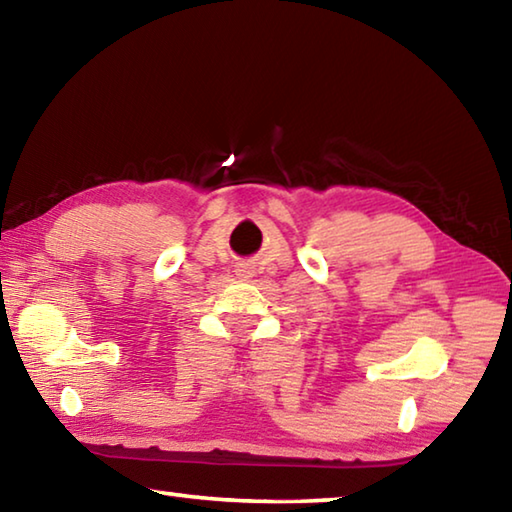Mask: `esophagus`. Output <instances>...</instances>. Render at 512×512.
I'll return each mask as SVG.
<instances>
[{
	"label": "esophagus",
	"instance_id": "esophagus-1",
	"mask_svg": "<svg viewBox=\"0 0 512 512\" xmlns=\"http://www.w3.org/2000/svg\"><path fill=\"white\" fill-rule=\"evenodd\" d=\"M237 275H239V277H250V268L241 264V266L237 268Z\"/></svg>",
	"mask_w": 512,
	"mask_h": 512
}]
</instances>
